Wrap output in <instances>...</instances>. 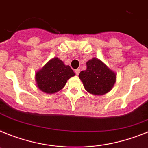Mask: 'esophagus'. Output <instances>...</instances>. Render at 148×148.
Here are the masks:
<instances>
[{"label": "esophagus", "mask_w": 148, "mask_h": 148, "mask_svg": "<svg viewBox=\"0 0 148 148\" xmlns=\"http://www.w3.org/2000/svg\"><path fill=\"white\" fill-rule=\"evenodd\" d=\"M79 72H80V69H75V73H76V74H79Z\"/></svg>", "instance_id": "obj_1"}]
</instances>
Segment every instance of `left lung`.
<instances>
[{"instance_id": "1", "label": "left lung", "mask_w": 148, "mask_h": 148, "mask_svg": "<svg viewBox=\"0 0 148 148\" xmlns=\"http://www.w3.org/2000/svg\"><path fill=\"white\" fill-rule=\"evenodd\" d=\"M86 65V70L79 74L85 89L95 95H103L110 92L116 80L115 73L98 59L88 60Z\"/></svg>"}]
</instances>
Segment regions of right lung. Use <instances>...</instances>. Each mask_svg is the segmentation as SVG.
<instances>
[{
  "instance_id": "obj_1",
  "label": "right lung",
  "mask_w": 148,
  "mask_h": 148,
  "mask_svg": "<svg viewBox=\"0 0 148 148\" xmlns=\"http://www.w3.org/2000/svg\"><path fill=\"white\" fill-rule=\"evenodd\" d=\"M74 75L69 65H65L62 60L55 57L36 74V80L42 92L53 94L61 90L67 80Z\"/></svg>"
}]
</instances>
